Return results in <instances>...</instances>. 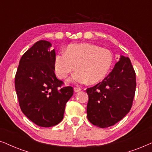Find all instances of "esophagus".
<instances>
[{
    "instance_id": "esophagus-1",
    "label": "esophagus",
    "mask_w": 152,
    "mask_h": 152,
    "mask_svg": "<svg viewBox=\"0 0 152 152\" xmlns=\"http://www.w3.org/2000/svg\"><path fill=\"white\" fill-rule=\"evenodd\" d=\"M74 90L75 92H79V91L81 90V88H77V87H75V88H74Z\"/></svg>"
}]
</instances>
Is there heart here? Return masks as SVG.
I'll list each match as a JSON object with an SVG mask.
<instances>
[{"label": "heart", "instance_id": "heart-1", "mask_svg": "<svg viewBox=\"0 0 152 152\" xmlns=\"http://www.w3.org/2000/svg\"><path fill=\"white\" fill-rule=\"evenodd\" d=\"M113 56L110 50L90 44L69 46L66 51H60L55 58L56 74L66 78L75 69L69 83L84 84L99 82L106 77L113 65Z\"/></svg>", "mask_w": 152, "mask_h": 152}]
</instances>
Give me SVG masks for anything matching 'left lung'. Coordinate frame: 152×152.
Instances as JSON below:
<instances>
[{
  "label": "left lung",
  "instance_id": "1",
  "mask_svg": "<svg viewBox=\"0 0 152 152\" xmlns=\"http://www.w3.org/2000/svg\"><path fill=\"white\" fill-rule=\"evenodd\" d=\"M135 88V72L131 60L121 56L108 76L86 90L88 120L100 128L120 122L131 110Z\"/></svg>",
  "mask_w": 152,
  "mask_h": 152
}]
</instances>
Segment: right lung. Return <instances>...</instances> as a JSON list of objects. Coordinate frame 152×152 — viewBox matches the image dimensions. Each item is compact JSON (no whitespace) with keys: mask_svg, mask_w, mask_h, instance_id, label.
<instances>
[{"mask_svg":"<svg viewBox=\"0 0 152 152\" xmlns=\"http://www.w3.org/2000/svg\"><path fill=\"white\" fill-rule=\"evenodd\" d=\"M45 40L36 42L22 56L15 84L21 110L35 124L50 127L63 119L66 102L74 94L62 86L55 72V49Z\"/></svg>","mask_w":152,"mask_h":152,"instance_id":"1","label":"right lung"}]
</instances>
